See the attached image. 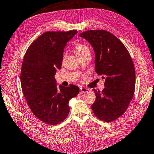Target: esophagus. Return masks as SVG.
<instances>
[{"label":"esophagus","instance_id":"1","mask_svg":"<svg viewBox=\"0 0 154 154\" xmlns=\"http://www.w3.org/2000/svg\"><path fill=\"white\" fill-rule=\"evenodd\" d=\"M89 91L88 89H86V88H83V87H81L80 88V91L81 93H86Z\"/></svg>","mask_w":154,"mask_h":154}]
</instances>
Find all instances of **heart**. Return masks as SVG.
I'll return each instance as SVG.
<instances>
[{
	"mask_svg": "<svg viewBox=\"0 0 154 154\" xmlns=\"http://www.w3.org/2000/svg\"><path fill=\"white\" fill-rule=\"evenodd\" d=\"M74 50L78 57H82L87 54H91V50L85 43H78L75 45ZM65 56V55H64Z\"/></svg>",
	"mask_w": 154,
	"mask_h": 154,
	"instance_id": "b5f03b06",
	"label": "heart"
}]
</instances>
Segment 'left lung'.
I'll use <instances>...</instances> for the list:
<instances>
[{"label":"left lung","mask_w":154,"mask_h":154,"mask_svg":"<svg viewBox=\"0 0 154 154\" xmlns=\"http://www.w3.org/2000/svg\"><path fill=\"white\" fill-rule=\"evenodd\" d=\"M79 36L91 45L95 53V72L105 79L102 91L93 89L96 99L91 109L98 119L113 122L125 113L133 98L135 85L133 61L122 42L109 32L90 30Z\"/></svg>","instance_id":"8db88e82"}]
</instances>
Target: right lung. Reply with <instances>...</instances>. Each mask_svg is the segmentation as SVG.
<instances>
[{"label": "right lung", "instance_id": "right-lung-1", "mask_svg": "<svg viewBox=\"0 0 154 154\" xmlns=\"http://www.w3.org/2000/svg\"><path fill=\"white\" fill-rule=\"evenodd\" d=\"M77 31L44 32L29 47L20 72L23 93L32 113L49 125H55L69 113V101L76 97V85L57 87L55 75L60 69L66 44Z\"/></svg>", "mask_w": 154, "mask_h": 154}]
</instances>
